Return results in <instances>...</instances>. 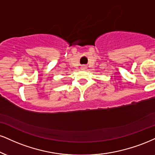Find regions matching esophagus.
Masks as SVG:
<instances>
[{
    "label": "esophagus",
    "instance_id": "esophagus-1",
    "mask_svg": "<svg viewBox=\"0 0 155 155\" xmlns=\"http://www.w3.org/2000/svg\"><path fill=\"white\" fill-rule=\"evenodd\" d=\"M85 68H86V66H81V69H82V70H84Z\"/></svg>",
    "mask_w": 155,
    "mask_h": 155
}]
</instances>
